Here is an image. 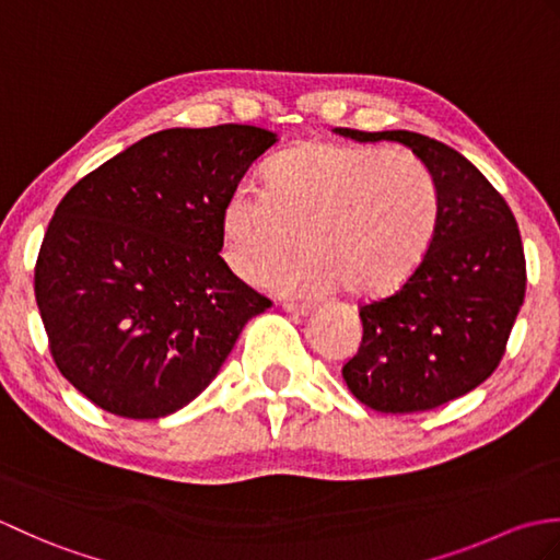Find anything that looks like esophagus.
I'll list each match as a JSON object with an SVG mask.
<instances>
[{
	"instance_id": "esophagus-1",
	"label": "esophagus",
	"mask_w": 560,
	"mask_h": 560,
	"mask_svg": "<svg viewBox=\"0 0 560 560\" xmlns=\"http://www.w3.org/2000/svg\"><path fill=\"white\" fill-rule=\"evenodd\" d=\"M283 311L287 313H293V315H307L313 311L311 303H293V301H283Z\"/></svg>"
}]
</instances>
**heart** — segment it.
Returning <instances> with one entry per match:
<instances>
[{"label":"heart","mask_w":560,"mask_h":560,"mask_svg":"<svg viewBox=\"0 0 560 560\" xmlns=\"http://www.w3.org/2000/svg\"><path fill=\"white\" fill-rule=\"evenodd\" d=\"M440 217L438 185L411 153L307 141L267 163L265 189L241 185L221 213L223 259L237 279L281 293L343 287L383 299L419 269Z\"/></svg>","instance_id":"1"}]
</instances>
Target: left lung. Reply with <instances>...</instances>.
Segmentation results:
<instances>
[{"mask_svg": "<svg viewBox=\"0 0 560 560\" xmlns=\"http://www.w3.org/2000/svg\"><path fill=\"white\" fill-rule=\"evenodd\" d=\"M335 132L409 147L438 185L431 247L397 293L361 305V349L341 368L353 397L375 411L435 409L479 387L503 359L527 287L517 221L477 165L443 141L407 129Z\"/></svg>", "mask_w": 560, "mask_h": 560, "instance_id": "1", "label": "left lung"}]
</instances>
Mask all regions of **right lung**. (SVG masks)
<instances>
[{"label":"right lung","instance_id":"right-lung-1","mask_svg":"<svg viewBox=\"0 0 560 560\" xmlns=\"http://www.w3.org/2000/svg\"><path fill=\"white\" fill-rule=\"evenodd\" d=\"M273 144L253 125L163 129L59 201L35 301L59 373L96 407L125 419L187 407L271 307L219 253L225 201Z\"/></svg>","mask_w":560,"mask_h":560}]
</instances>
